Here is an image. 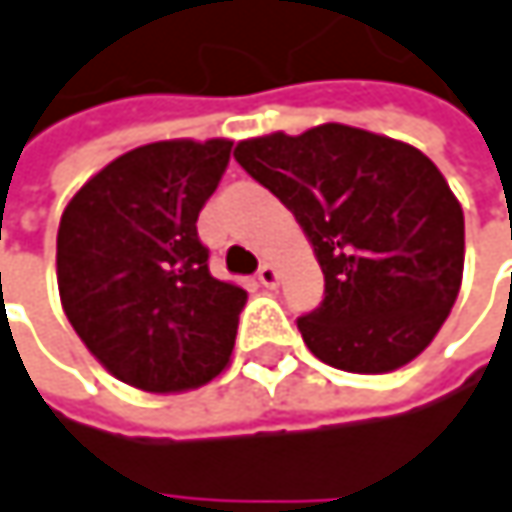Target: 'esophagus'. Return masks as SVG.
Wrapping results in <instances>:
<instances>
[{"label": "esophagus", "instance_id": "obj_1", "mask_svg": "<svg viewBox=\"0 0 512 512\" xmlns=\"http://www.w3.org/2000/svg\"><path fill=\"white\" fill-rule=\"evenodd\" d=\"M257 281L263 284V287H278V269L272 266V263H263L260 269H257Z\"/></svg>", "mask_w": 512, "mask_h": 512}]
</instances>
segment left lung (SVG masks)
<instances>
[{
    "label": "left lung",
    "mask_w": 512,
    "mask_h": 512,
    "mask_svg": "<svg viewBox=\"0 0 512 512\" xmlns=\"http://www.w3.org/2000/svg\"><path fill=\"white\" fill-rule=\"evenodd\" d=\"M237 163L293 210L325 275L299 316L322 363L381 375L431 346L463 278V210L419 149L325 122L243 140Z\"/></svg>",
    "instance_id": "8db88e82"
}]
</instances>
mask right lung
<instances>
[{
    "mask_svg": "<svg viewBox=\"0 0 512 512\" xmlns=\"http://www.w3.org/2000/svg\"><path fill=\"white\" fill-rule=\"evenodd\" d=\"M231 146L161 140L131 149L61 216L64 313L90 354L137 390H196L228 366L246 290L210 275L196 219Z\"/></svg>",
    "mask_w": 512,
    "mask_h": 512,
    "instance_id": "add662e5",
    "label": "right lung"
}]
</instances>
